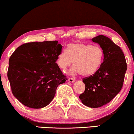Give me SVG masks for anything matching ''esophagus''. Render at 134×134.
<instances>
[{"label": "esophagus", "mask_w": 134, "mask_h": 134, "mask_svg": "<svg viewBox=\"0 0 134 134\" xmlns=\"http://www.w3.org/2000/svg\"><path fill=\"white\" fill-rule=\"evenodd\" d=\"M68 81L69 82H71V83H73V82H74L75 81H76V80H75L74 79H73V78H69L68 79Z\"/></svg>", "instance_id": "1"}]
</instances>
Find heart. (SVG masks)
Listing matches in <instances>:
<instances>
[{
    "label": "heart",
    "mask_w": 134,
    "mask_h": 134,
    "mask_svg": "<svg viewBox=\"0 0 134 134\" xmlns=\"http://www.w3.org/2000/svg\"><path fill=\"white\" fill-rule=\"evenodd\" d=\"M104 60V52L98 46L83 43H72L68 45L66 50L58 55L56 63L63 71L72 65L70 74H77L82 76L93 75L100 68Z\"/></svg>",
    "instance_id": "heart-1"
}]
</instances>
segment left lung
<instances>
[{"label":"left lung","mask_w":134,"mask_h":134,"mask_svg":"<svg viewBox=\"0 0 134 134\" xmlns=\"http://www.w3.org/2000/svg\"><path fill=\"white\" fill-rule=\"evenodd\" d=\"M92 41L103 50L104 61L94 74L83 79L85 90L79 98L87 107L98 108L109 103L121 90L127 63L121 49L109 38L99 35Z\"/></svg>","instance_id":"1"}]
</instances>
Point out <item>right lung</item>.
Here are the masks:
<instances>
[{
    "instance_id": "add662e5",
    "label": "right lung",
    "mask_w": 134,
    "mask_h": 134,
    "mask_svg": "<svg viewBox=\"0 0 134 134\" xmlns=\"http://www.w3.org/2000/svg\"><path fill=\"white\" fill-rule=\"evenodd\" d=\"M62 47L57 41L31 42L12 54L7 76L13 94L24 105L46 107L54 99L58 85L68 80L56 63Z\"/></svg>"
}]
</instances>
